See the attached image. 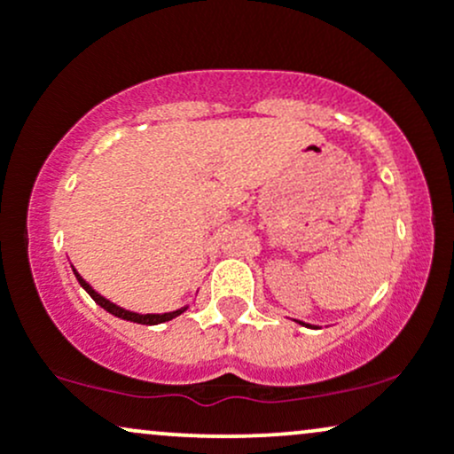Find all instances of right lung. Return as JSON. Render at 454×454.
I'll return each instance as SVG.
<instances>
[{"label":"right lung","mask_w":454,"mask_h":454,"mask_svg":"<svg viewBox=\"0 0 454 454\" xmlns=\"http://www.w3.org/2000/svg\"><path fill=\"white\" fill-rule=\"evenodd\" d=\"M74 275H76L78 284H81L82 288H85L87 293H90L91 299L96 301V303L100 305V307H104V309H106L108 314H113V316H117V317H123V320H129V322H137V325H160V322H168V320H173V317H176V316L184 314V311H185V307H184V309L170 311V314H134V311L123 309V307L114 305V303H111V301H108V299H104L102 294H98L96 290H93L91 286L87 284V281L82 279L81 275L76 273V269H74Z\"/></svg>","instance_id":"1"}]
</instances>
